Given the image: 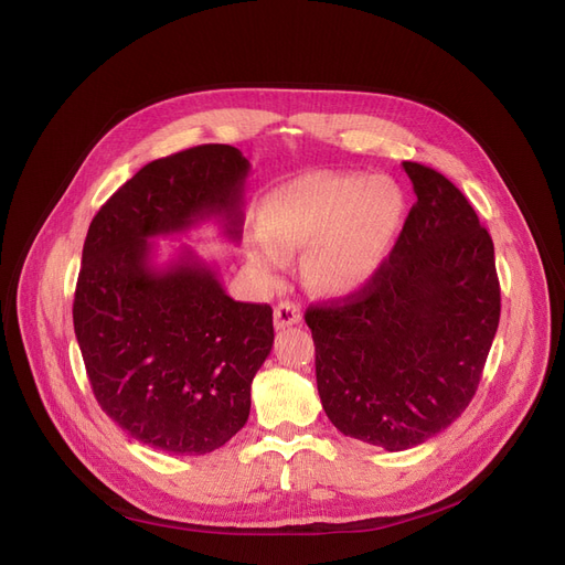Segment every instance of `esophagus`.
<instances>
[{
    "mask_svg": "<svg viewBox=\"0 0 565 565\" xmlns=\"http://www.w3.org/2000/svg\"><path fill=\"white\" fill-rule=\"evenodd\" d=\"M302 321V313L298 309V305H292L288 300L279 302L275 307V328L277 330H284V328H290V326H298Z\"/></svg>",
    "mask_w": 565,
    "mask_h": 565,
    "instance_id": "esophagus-1",
    "label": "esophagus"
}]
</instances>
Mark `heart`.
<instances>
[{
	"mask_svg": "<svg viewBox=\"0 0 565 565\" xmlns=\"http://www.w3.org/2000/svg\"><path fill=\"white\" fill-rule=\"evenodd\" d=\"M404 214L397 182L355 173H307L269 191L260 231L247 256L265 279H277L290 252H303L307 281L328 296H349L383 267Z\"/></svg>",
	"mask_w": 565,
	"mask_h": 565,
	"instance_id": "1",
	"label": "heart"
}]
</instances>
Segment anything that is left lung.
Segmentation results:
<instances>
[{
  "label": "left lung",
  "mask_w": 565,
  "mask_h": 565,
  "mask_svg": "<svg viewBox=\"0 0 565 565\" xmlns=\"http://www.w3.org/2000/svg\"><path fill=\"white\" fill-rule=\"evenodd\" d=\"M418 201L376 277L309 307L330 423L390 452L450 427L473 399L501 316L494 242L463 193L404 161Z\"/></svg>",
  "instance_id": "8db88e82"
}]
</instances>
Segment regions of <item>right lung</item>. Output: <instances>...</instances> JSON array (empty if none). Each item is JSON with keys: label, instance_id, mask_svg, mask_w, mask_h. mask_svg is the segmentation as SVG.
<instances>
[{"label": "right lung", "instance_id": "add662e5", "mask_svg": "<svg viewBox=\"0 0 565 565\" xmlns=\"http://www.w3.org/2000/svg\"><path fill=\"white\" fill-rule=\"evenodd\" d=\"M252 163L231 145L157 159L92 218L73 328L94 397L129 436L207 455L249 418L252 381L273 351L269 305L235 302L191 247L157 263L152 239L218 222L239 242Z\"/></svg>", "mask_w": 565, "mask_h": 565}]
</instances>
